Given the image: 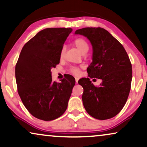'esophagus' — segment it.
<instances>
[{
	"label": "esophagus",
	"instance_id": "34e87169",
	"mask_svg": "<svg viewBox=\"0 0 147 147\" xmlns=\"http://www.w3.org/2000/svg\"><path fill=\"white\" fill-rule=\"evenodd\" d=\"M78 81H79V78L75 77V81H76V83H78Z\"/></svg>",
	"mask_w": 147,
	"mask_h": 147
}]
</instances>
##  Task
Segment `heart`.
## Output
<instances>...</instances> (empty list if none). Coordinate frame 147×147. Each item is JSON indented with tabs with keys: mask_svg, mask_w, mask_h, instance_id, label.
I'll list each match as a JSON object with an SVG mask.
<instances>
[{
	"mask_svg": "<svg viewBox=\"0 0 147 147\" xmlns=\"http://www.w3.org/2000/svg\"><path fill=\"white\" fill-rule=\"evenodd\" d=\"M74 44L76 47H77V49L79 50L81 53L84 52L86 50H88L89 49V45L87 44L86 40L83 38H76L74 41ZM65 53V48L62 47V49L60 51V57H62L64 55ZM70 72H71L72 74L75 75H78L80 73V69L78 67L76 66H71L69 69Z\"/></svg>",
	"mask_w": 147,
	"mask_h": 147,
	"instance_id": "heart-1",
	"label": "heart"
}]
</instances>
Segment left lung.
Here are the masks:
<instances>
[{
	"mask_svg": "<svg viewBox=\"0 0 147 147\" xmlns=\"http://www.w3.org/2000/svg\"><path fill=\"white\" fill-rule=\"evenodd\" d=\"M76 34L86 36L93 48L92 62L87 68L88 77L102 79L99 87L89 78L79 81L83 88L82 100L89 115L100 120L116 116L125 105L132 79V68L121 44L105 29L84 28Z\"/></svg>",
	"mask_w": 147,
	"mask_h": 147,
	"instance_id": "8db88e82",
	"label": "left lung"
}]
</instances>
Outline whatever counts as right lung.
I'll return each instance as SVG.
<instances>
[{
  "instance_id": "1",
  "label": "right lung",
  "mask_w": 147,
  "mask_h": 147,
  "mask_svg": "<svg viewBox=\"0 0 147 147\" xmlns=\"http://www.w3.org/2000/svg\"><path fill=\"white\" fill-rule=\"evenodd\" d=\"M72 28H50L24 45L16 65L18 92L32 116L52 121L64 114L75 79L68 75L60 83L52 81L51 68L60 63V51Z\"/></svg>"
}]
</instances>
